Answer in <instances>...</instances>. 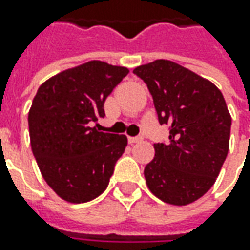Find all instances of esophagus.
<instances>
[{"label":"esophagus","instance_id":"esophagus-1","mask_svg":"<svg viewBox=\"0 0 250 250\" xmlns=\"http://www.w3.org/2000/svg\"><path fill=\"white\" fill-rule=\"evenodd\" d=\"M142 140V136H129L128 138V142H129L130 145H133V143H138Z\"/></svg>","mask_w":250,"mask_h":250}]
</instances>
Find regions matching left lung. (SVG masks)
<instances>
[{"instance_id": "obj_1", "label": "left lung", "mask_w": 250, "mask_h": 250, "mask_svg": "<svg viewBox=\"0 0 250 250\" xmlns=\"http://www.w3.org/2000/svg\"><path fill=\"white\" fill-rule=\"evenodd\" d=\"M147 84L159 115L169 125V143H154L145 167L150 192L185 206L214 185L229 147L231 115L216 84L168 60L133 69Z\"/></svg>"}]
</instances>
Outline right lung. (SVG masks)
Instances as JSON below:
<instances>
[{"instance_id": "obj_1", "label": "right lung", "mask_w": 250, "mask_h": 250, "mask_svg": "<svg viewBox=\"0 0 250 250\" xmlns=\"http://www.w3.org/2000/svg\"><path fill=\"white\" fill-rule=\"evenodd\" d=\"M129 73L125 66L89 61L57 73L39 87L29 111L32 151L44 181L69 203L90 202L105 190L125 135L93 126L104 101Z\"/></svg>"}]
</instances>
